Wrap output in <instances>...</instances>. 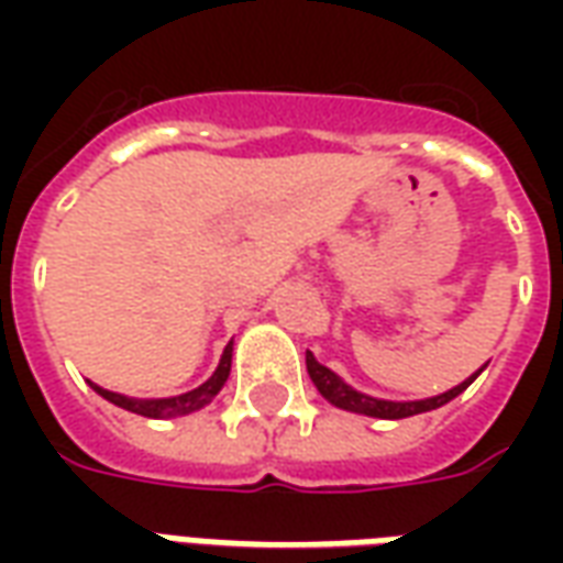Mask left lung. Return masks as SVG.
<instances>
[{
    "mask_svg": "<svg viewBox=\"0 0 563 563\" xmlns=\"http://www.w3.org/2000/svg\"><path fill=\"white\" fill-rule=\"evenodd\" d=\"M485 367V365H483ZM483 367L467 377L464 383H459L455 389L443 391V395H434V398H422V401H383V398H371L365 391L353 389L350 383H343L331 367L319 365L317 355L307 353V374L313 379V386L319 389V395L325 398L334 407H341V410H350V413H362V416H374V419H407V416H419L428 413V410H437V407H443L452 398H459L461 391L471 386L473 379L483 374Z\"/></svg>",
    "mask_w": 563,
    "mask_h": 563,
    "instance_id": "8db88e82",
    "label": "left lung"
}]
</instances>
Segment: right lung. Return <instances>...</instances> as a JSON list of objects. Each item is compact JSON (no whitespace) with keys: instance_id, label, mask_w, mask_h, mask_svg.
Instances as JSON below:
<instances>
[{"instance_id":"add662e5","label":"right lung","mask_w":563,"mask_h":563,"mask_svg":"<svg viewBox=\"0 0 563 563\" xmlns=\"http://www.w3.org/2000/svg\"><path fill=\"white\" fill-rule=\"evenodd\" d=\"M229 371H232V341L229 346L222 350V358L217 371L210 374L198 389L192 391H184V395H174V398H126V395H120V391H108L102 386H96L90 383L92 389L102 395L104 401L117 404V407H123L129 413H139V416H147V419H177V416H189L201 410V407H208L220 389L225 386V379H229Z\"/></svg>"}]
</instances>
